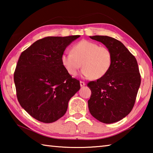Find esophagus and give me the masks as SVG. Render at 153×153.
<instances>
[{"instance_id":"1","label":"esophagus","mask_w":153,"mask_h":153,"mask_svg":"<svg viewBox=\"0 0 153 153\" xmlns=\"http://www.w3.org/2000/svg\"><path fill=\"white\" fill-rule=\"evenodd\" d=\"M79 84H80V86H81V87H83V86H86V83L84 82H82V81H80Z\"/></svg>"}]
</instances>
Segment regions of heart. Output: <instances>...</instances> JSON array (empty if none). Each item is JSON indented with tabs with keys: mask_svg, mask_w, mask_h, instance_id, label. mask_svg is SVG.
Masks as SVG:
<instances>
[{
	"mask_svg": "<svg viewBox=\"0 0 153 153\" xmlns=\"http://www.w3.org/2000/svg\"><path fill=\"white\" fill-rule=\"evenodd\" d=\"M61 60L64 68L71 76H76L82 66L83 77L99 79L109 70L112 55L105 46H99L97 43L83 40L72 47L71 53H63Z\"/></svg>",
	"mask_w": 153,
	"mask_h": 153,
	"instance_id": "b5f03b06",
	"label": "heart"
}]
</instances>
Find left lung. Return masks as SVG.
<instances>
[{
  "instance_id": "obj_1",
  "label": "left lung",
  "mask_w": 153,
  "mask_h": 153,
  "mask_svg": "<svg viewBox=\"0 0 153 153\" xmlns=\"http://www.w3.org/2000/svg\"><path fill=\"white\" fill-rule=\"evenodd\" d=\"M90 38L102 43L112 55L105 76L88 84L92 92L88 101L90 113L100 122H117L131 112L135 103L141 83L138 63L120 41L107 36Z\"/></svg>"
}]
</instances>
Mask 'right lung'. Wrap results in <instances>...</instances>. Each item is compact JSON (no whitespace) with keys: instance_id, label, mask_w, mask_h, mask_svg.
Returning a JSON list of instances; mask_svg holds the SVG:
<instances>
[{"instance_id":"add662e5","label":"right lung","mask_w":153,"mask_h":153,"mask_svg":"<svg viewBox=\"0 0 153 153\" xmlns=\"http://www.w3.org/2000/svg\"><path fill=\"white\" fill-rule=\"evenodd\" d=\"M79 35L48 36L21 54L14 73L20 105L36 120L53 123L65 114L70 98L80 89L79 81L61 63V55Z\"/></svg>"}]
</instances>
